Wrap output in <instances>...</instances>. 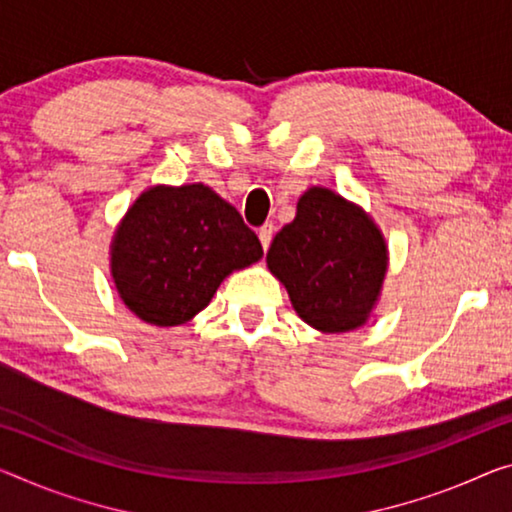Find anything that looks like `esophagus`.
Masks as SVG:
<instances>
[{
	"instance_id": "obj_1",
	"label": "esophagus",
	"mask_w": 512,
	"mask_h": 512,
	"mask_svg": "<svg viewBox=\"0 0 512 512\" xmlns=\"http://www.w3.org/2000/svg\"><path fill=\"white\" fill-rule=\"evenodd\" d=\"M272 235H274V226L272 224H265V226H261V229H258V240H261V245H263L265 251H267V247H270Z\"/></svg>"
}]
</instances>
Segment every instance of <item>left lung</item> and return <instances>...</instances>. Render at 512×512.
<instances>
[{
	"mask_svg": "<svg viewBox=\"0 0 512 512\" xmlns=\"http://www.w3.org/2000/svg\"><path fill=\"white\" fill-rule=\"evenodd\" d=\"M389 254L364 210L327 187H311L274 235L267 267L306 325L325 334L364 325L380 297Z\"/></svg>",
	"mask_w": 512,
	"mask_h": 512,
	"instance_id": "1",
	"label": "left lung"
}]
</instances>
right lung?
I'll return each mask as SVG.
<instances>
[{
    "mask_svg": "<svg viewBox=\"0 0 512 512\" xmlns=\"http://www.w3.org/2000/svg\"><path fill=\"white\" fill-rule=\"evenodd\" d=\"M261 256L258 235L208 185H155L114 233L112 277L135 316L174 327L206 309L231 272Z\"/></svg>",
    "mask_w": 512,
    "mask_h": 512,
    "instance_id": "1",
    "label": "right lung"
}]
</instances>
